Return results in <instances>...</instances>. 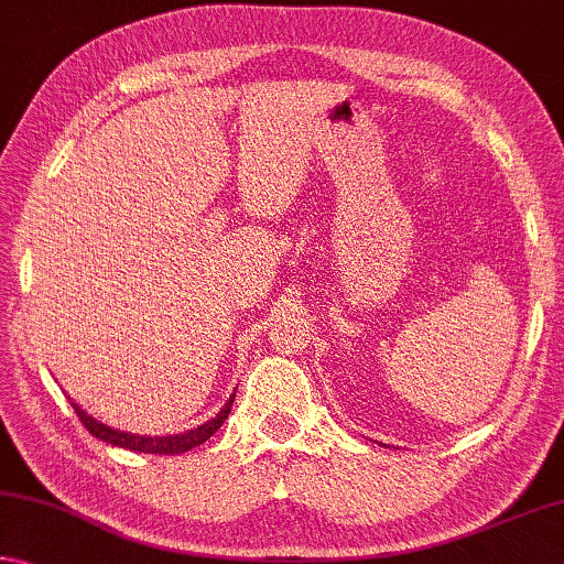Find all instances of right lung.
<instances>
[{
  "mask_svg": "<svg viewBox=\"0 0 564 564\" xmlns=\"http://www.w3.org/2000/svg\"><path fill=\"white\" fill-rule=\"evenodd\" d=\"M234 399L236 397H230V401L220 409V414L216 419H210V422L200 424L198 429H191V432L173 434V436H140V434L118 432V429L95 422V419L89 416V414H85V411L79 409L75 401H69V404H73L75 414L79 416V422L85 424L87 432L93 434V436H97V440L107 442V444L122 446V449H130V452H145V454H183L187 449H195V446L203 444V442H208L210 436L218 432V429L223 426V422H226L228 414H230Z\"/></svg>",
  "mask_w": 564,
  "mask_h": 564,
  "instance_id": "right-lung-1",
  "label": "right lung"
}]
</instances>
